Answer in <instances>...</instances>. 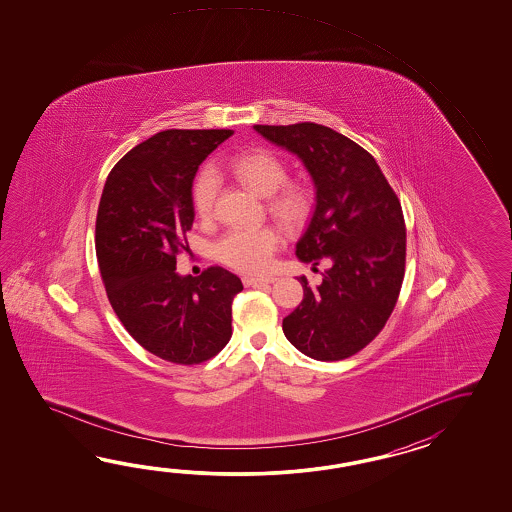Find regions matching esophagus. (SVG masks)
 Returning a JSON list of instances; mask_svg holds the SVG:
<instances>
[{"instance_id": "1", "label": "esophagus", "mask_w": 512, "mask_h": 512, "mask_svg": "<svg viewBox=\"0 0 512 512\" xmlns=\"http://www.w3.org/2000/svg\"><path fill=\"white\" fill-rule=\"evenodd\" d=\"M274 282H276V278H272V276H243L245 287H260V285Z\"/></svg>"}]
</instances>
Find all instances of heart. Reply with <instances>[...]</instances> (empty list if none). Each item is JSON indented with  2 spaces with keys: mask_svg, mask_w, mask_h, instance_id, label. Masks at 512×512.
Returning <instances> with one entry per match:
<instances>
[{
  "mask_svg": "<svg viewBox=\"0 0 512 512\" xmlns=\"http://www.w3.org/2000/svg\"><path fill=\"white\" fill-rule=\"evenodd\" d=\"M223 170L254 194L265 197V207L287 232H298L315 208V186L309 181H285L287 168L276 153L251 150L230 157ZM218 177L212 170L197 175L192 188V207L201 223L214 218ZM282 245L280 230L271 225L258 229H230L212 245L214 260L243 274H260L272 265Z\"/></svg>",
  "mask_w": 512,
  "mask_h": 512,
  "instance_id": "heart-1",
  "label": "heart"
}]
</instances>
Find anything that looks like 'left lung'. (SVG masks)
I'll list each match as a JSON object with an SVG mask.
<instances>
[{
  "mask_svg": "<svg viewBox=\"0 0 512 512\" xmlns=\"http://www.w3.org/2000/svg\"><path fill=\"white\" fill-rule=\"evenodd\" d=\"M254 130L296 155L311 175L315 208L296 256L315 272L318 263H329L315 285L298 278L304 300L283 318V333L311 359H348L381 333L401 293V203L377 161L338 131L315 122Z\"/></svg>",
  "mask_w": 512,
  "mask_h": 512,
  "instance_id": "8db88e82",
  "label": "left lung"
}]
</instances>
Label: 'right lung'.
<instances>
[{
    "label": "right lung",
    "mask_w": 512,
    "mask_h": 512,
    "mask_svg": "<svg viewBox=\"0 0 512 512\" xmlns=\"http://www.w3.org/2000/svg\"><path fill=\"white\" fill-rule=\"evenodd\" d=\"M232 133L159 131L115 164L100 197L95 247L109 304L142 348L174 364L212 359L232 337L240 278L223 267L175 271L177 252L190 251L197 168Z\"/></svg>",
    "instance_id": "1"
}]
</instances>
